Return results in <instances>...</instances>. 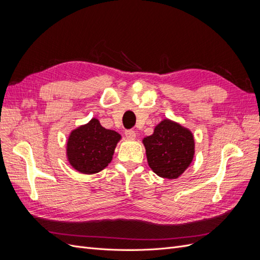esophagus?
I'll return each mask as SVG.
<instances>
[{
	"instance_id": "1",
	"label": "esophagus",
	"mask_w": 260,
	"mask_h": 260,
	"mask_svg": "<svg viewBox=\"0 0 260 260\" xmlns=\"http://www.w3.org/2000/svg\"><path fill=\"white\" fill-rule=\"evenodd\" d=\"M124 135H125V138L129 140H135L137 138V133L133 130H127L124 132Z\"/></svg>"
}]
</instances>
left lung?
I'll use <instances>...</instances> for the list:
<instances>
[{"label": "left lung", "instance_id": "8db88e82", "mask_svg": "<svg viewBox=\"0 0 260 260\" xmlns=\"http://www.w3.org/2000/svg\"><path fill=\"white\" fill-rule=\"evenodd\" d=\"M148 166L157 176L177 179L190 166L195 142L193 133L180 123L164 119L152 136L143 139Z\"/></svg>", "mask_w": 260, "mask_h": 260}]
</instances>
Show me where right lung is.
Returning a JSON list of instances; mask_svg holds the SVG:
<instances>
[{"mask_svg":"<svg viewBox=\"0 0 260 260\" xmlns=\"http://www.w3.org/2000/svg\"><path fill=\"white\" fill-rule=\"evenodd\" d=\"M121 136L102 127L99 119H92L70 132L67 140V159L80 174H98L112 161Z\"/></svg>","mask_w":260,"mask_h":260,"instance_id":"1","label":"right lung"}]
</instances>
